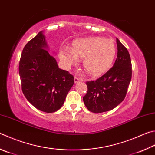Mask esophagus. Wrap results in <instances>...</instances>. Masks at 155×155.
I'll return each instance as SVG.
<instances>
[{"label":"esophagus","mask_w":155,"mask_h":155,"mask_svg":"<svg viewBox=\"0 0 155 155\" xmlns=\"http://www.w3.org/2000/svg\"><path fill=\"white\" fill-rule=\"evenodd\" d=\"M83 81V79H81V78H78L77 77H74V82L75 84L79 83L80 81Z\"/></svg>","instance_id":"obj_1"}]
</instances>
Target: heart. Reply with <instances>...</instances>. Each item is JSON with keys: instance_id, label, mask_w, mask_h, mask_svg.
<instances>
[{"instance_id": "heart-1", "label": "heart", "mask_w": 155, "mask_h": 155, "mask_svg": "<svg viewBox=\"0 0 155 155\" xmlns=\"http://www.w3.org/2000/svg\"><path fill=\"white\" fill-rule=\"evenodd\" d=\"M115 53L116 47L113 41L100 36H91L75 40L72 49L61 48L59 58L67 68L77 64L78 58H83L84 68L89 74L98 76L110 68Z\"/></svg>"}]
</instances>
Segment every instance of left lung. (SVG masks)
I'll return each mask as SVG.
<instances>
[{"instance_id": "obj_1", "label": "left lung", "mask_w": 155, "mask_h": 155, "mask_svg": "<svg viewBox=\"0 0 155 155\" xmlns=\"http://www.w3.org/2000/svg\"><path fill=\"white\" fill-rule=\"evenodd\" d=\"M117 58L113 67L96 81L87 82V92L83 102L94 113L111 110L120 104L131 79V62L127 49L117 38Z\"/></svg>"}]
</instances>
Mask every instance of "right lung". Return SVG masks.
<instances>
[{"mask_svg":"<svg viewBox=\"0 0 155 155\" xmlns=\"http://www.w3.org/2000/svg\"><path fill=\"white\" fill-rule=\"evenodd\" d=\"M49 51L44 31H41L22 51L19 74L28 101L39 110L51 113L63 106L74 85V77L59 68Z\"/></svg>","mask_w":155,"mask_h":155,"instance_id":"1","label":"right lung"}]
</instances>
